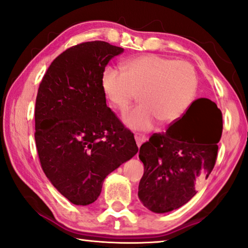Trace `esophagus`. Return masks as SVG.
Here are the masks:
<instances>
[{
    "label": "esophagus",
    "instance_id": "esophagus-1",
    "mask_svg": "<svg viewBox=\"0 0 248 248\" xmlns=\"http://www.w3.org/2000/svg\"><path fill=\"white\" fill-rule=\"evenodd\" d=\"M135 139H136L137 145H138V147H140V146L142 145L143 142L146 141L147 137H146L145 135H142V134H136V135H135Z\"/></svg>",
    "mask_w": 248,
    "mask_h": 248
}]
</instances>
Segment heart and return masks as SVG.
Segmentation results:
<instances>
[{
    "label": "heart",
    "instance_id": "1",
    "mask_svg": "<svg viewBox=\"0 0 248 248\" xmlns=\"http://www.w3.org/2000/svg\"><path fill=\"white\" fill-rule=\"evenodd\" d=\"M123 71L106 68L101 87L110 105L120 111L138 93L140 103L123 117L124 124L135 130H149L157 121L169 124L179 119L197 91V75L187 61L145 54L125 61Z\"/></svg>",
    "mask_w": 248,
    "mask_h": 248
}]
</instances>
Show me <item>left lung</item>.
Listing matches in <instances>:
<instances>
[{
	"label": "left lung",
	"instance_id": "left-lung-1",
	"mask_svg": "<svg viewBox=\"0 0 248 248\" xmlns=\"http://www.w3.org/2000/svg\"><path fill=\"white\" fill-rule=\"evenodd\" d=\"M221 131V111L202 98L166 132L154 134L141 145L139 158L145 171L138 196L143 206L162 214L189 202L215 166Z\"/></svg>",
	"mask_w": 248,
	"mask_h": 248
}]
</instances>
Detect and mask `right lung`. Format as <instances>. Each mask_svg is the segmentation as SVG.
Instances as JSON below:
<instances>
[{"label":"right lung","mask_w":248,"mask_h":248,"mask_svg":"<svg viewBox=\"0 0 248 248\" xmlns=\"http://www.w3.org/2000/svg\"><path fill=\"white\" fill-rule=\"evenodd\" d=\"M123 52L105 41L80 43L55 58L40 83L34 111L40 162L75 205L97 201L106 177L138 153L101 87L108 62Z\"/></svg>","instance_id":"obj_1"}]
</instances>
